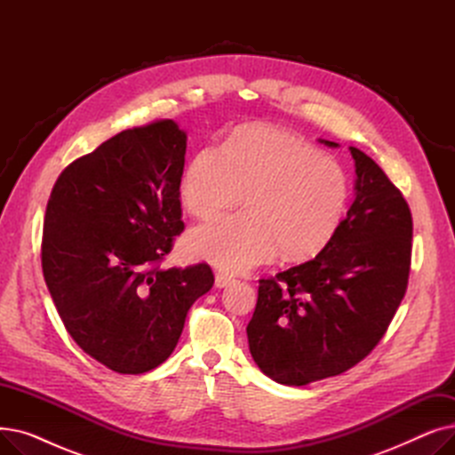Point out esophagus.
Returning <instances> with one entry per match:
<instances>
[{
    "mask_svg": "<svg viewBox=\"0 0 455 455\" xmlns=\"http://www.w3.org/2000/svg\"><path fill=\"white\" fill-rule=\"evenodd\" d=\"M230 282H234V276L228 273L220 271L218 275H215V285H218V288H227Z\"/></svg>",
    "mask_w": 455,
    "mask_h": 455,
    "instance_id": "1",
    "label": "esophagus"
}]
</instances>
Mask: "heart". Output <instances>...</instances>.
Returning <instances> with one entry per match:
<instances>
[{"mask_svg": "<svg viewBox=\"0 0 455 455\" xmlns=\"http://www.w3.org/2000/svg\"><path fill=\"white\" fill-rule=\"evenodd\" d=\"M247 212L191 230L189 256L225 271H247L271 259L319 254L336 235L348 203V179L330 156L267 127L235 129L221 151L206 148L186 165L184 208L212 220L242 203Z\"/></svg>", "mask_w": 455, "mask_h": 455, "instance_id": "b5f03b06", "label": "heart"}]
</instances>
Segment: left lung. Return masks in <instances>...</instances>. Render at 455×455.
Instances as JSON below:
<instances>
[{
    "label": "left lung",
    "instance_id": "8db88e82",
    "mask_svg": "<svg viewBox=\"0 0 455 455\" xmlns=\"http://www.w3.org/2000/svg\"><path fill=\"white\" fill-rule=\"evenodd\" d=\"M350 155L355 199L336 235L314 259L258 285L249 348L259 371L283 386L312 384L360 363L408 290L411 210L371 156L355 148Z\"/></svg>",
    "mask_w": 455,
    "mask_h": 455
}]
</instances>
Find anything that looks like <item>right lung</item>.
Returning a JSON list of instances; mask_svg holds the SVG:
<instances>
[{"label": "right lung", "instance_id": "1", "mask_svg": "<svg viewBox=\"0 0 455 455\" xmlns=\"http://www.w3.org/2000/svg\"><path fill=\"white\" fill-rule=\"evenodd\" d=\"M184 155L173 119L122 131L71 162L47 201V290L74 341L119 374L164 363L213 285L208 264L160 269L184 230Z\"/></svg>", "mask_w": 455, "mask_h": 455}]
</instances>
